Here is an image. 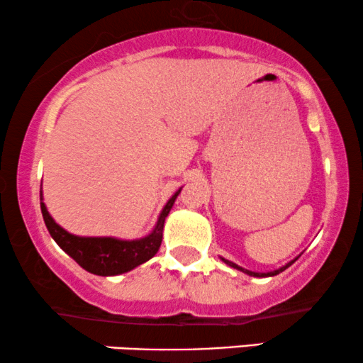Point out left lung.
<instances>
[{
  "mask_svg": "<svg viewBox=\"0 0 363 363\" xmlns=\"http://www.w3.org/2000/svg\"><path fill=\"white\" fill-rule=\"evenodd\" d=\"M222 260L227 263V265H230V267H233V268H237V270H240V272H243V274H247V275H250V277H258V279H263V277H274V275H279L280 272H284V270H286V268H289L291 263H294L295 260H291V262H289L286 263V265H284V267H280L279 270H274V272H267V274H258V272H250V270H245V268H242V267H238L237 263H233V262H228V260H225V258H222Z\"/></svg>",
  "mask_w": 363,
  "mask_h": 363,
  "instance_id": "left-lung-1",
  "label": "left lung"
}]
</instances>
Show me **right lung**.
<instances>
[{
    "label": "right lung",
    "mask_w": 363,
    "mask_h": 363,
    "mask_svg": "<svg viewBox=\"0 0 363 363\" xmlns=\"http://www.w3.org/2000/svg\"><path fill=\"white\" fill-rule=\"evenodd\" d=\"M180 191L182 188L163 206L153 232L138 240H118L113 237H78V235L68 233L67 230L61 228L51 218L48 210H46V205L43 203V191L40 188L41 213H43L46 228H48L55 242L60 245L61 250L67 252L79 267H83L89 274L111 277L126 274V272L133 270L135 267L148 262L150 258L157 255L163 238L164 218L170 213L172 206L175 203Z\"/></svg>",
    "instance_id": "obj_1"
}]
</instances>
